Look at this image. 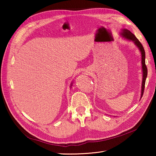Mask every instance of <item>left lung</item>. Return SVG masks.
Segmentation results:
<instances>
[{"label":"left lung","mask_w":156,"mask_h":156,"mask_svg":"<svg viewBox=\"0 0 156 156\" xmlns=\"http://www.w3.org/2000/svg\"><path fill=\"white\" fill-rule=\"evenodd\" d=\"M122 35L125 38L129 40L133 41L135 44L136 45L137 47L140 49V50L141 53V63H142V69H143V81H142V86H141V98L144 94V89H145V80H146V78L147 76V66L145 65V53L144 48L143 45L141 44V42L139 41V39L135 37V36L132 34V33L127 30V29H122Z\"/></svg>","instance_id":"left-lung-1"}]
</instances>
